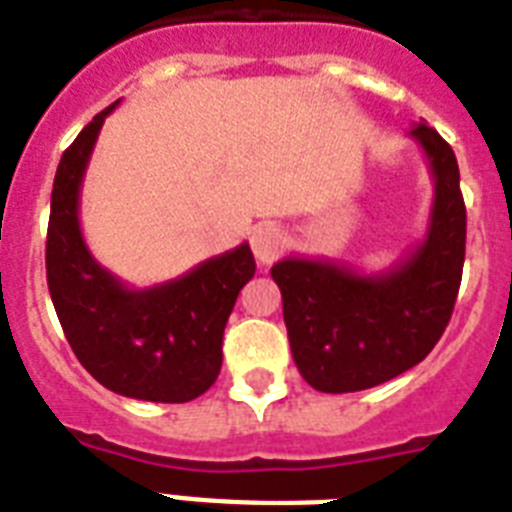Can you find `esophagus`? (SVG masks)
I'll list each match as a JSON object with an SVG mask.
<instances>
[{"instance_id": "esophagus-1", "label": "esophagus", "mask_w": 512, "mask_h": 512, "mask_svg": "<svg viewBox=\"0 0 512 512\" xmlns=\"http://www.w3.org/2000/svg\"><path fill=\"white\" fill-rule=\"evenodd\" d=\"M252 255L260 265H271L284 252V233L276 225H257L249 239Z\"/></svg>"}]
</instances>
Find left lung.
Returning a JSON list of instances; mask_svg holds the SVG:
<instances>
[{
    "instance_id": "8db88e82",
    "label": "left lung",
    "mask_w": 512,
    "mask_h": 512,
    "mask_svg": "<svg viewBox=\"0 0 512 512\" xmlns=\"http://www.w3.org/2000/svg\"><path fill=\"white\" fill-rule=\"evenodd\" d=\"M428 156L433 207L425 239L382 273L287 257L271 268L297 369L321 393H353L428 356L452 319L465 263V201L452 146L428 124L409 132Z\"/></svg>"
}]
</instances>
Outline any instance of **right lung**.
Here are the masks:
<instances>
[{
  "label": "right lung",
  "mask_w": 512,
  "mask_h": 512,
  "mask_svg": "<svg viewBox=\"0 0 512 512\" xmlns=\"http://www.w3.org/2000/svg\"><path fill=\"white\" fill-rule=\"evenodd\" d=\"M108 106L63 151L47 225V287L68 345L82 366L119 396L185 404L223 366V332L241 287L255 276L249 244L209 257L180 279L130 289L90 255L79 193Z\"/></svg>",
  "instance_id": "obj_1"
}]
</instances>
